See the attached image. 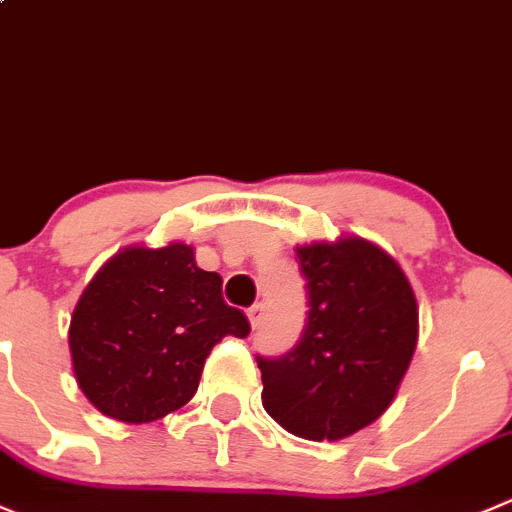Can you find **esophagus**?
Here are the masks:
<instances>
[{
    "label": "esophagus",
    "mask_w": 512,
    "mask_h": 512,
    "mask_svg": "<svg viewBox=\"0 0 512 512\" xmlns=\"http://www.w3.org/2000/svg\"><path fill=\"white\" fill-rule=\"evenodd\" d=\"M247 317H250L252 330H260L262 320H265V305H262V302H257V305H252L250 310H247Z\"/></svg>",
    "instance_id": "obj_1"
}]
</instances>
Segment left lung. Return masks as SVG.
I'll return each instance as SVG.
<instances>
[{
    "label": "left lung",
    "mask_w": 512,
    "mask_h": 512,
    "mask_svg": "<svg viewBox=\"0 0 512 512\" xmlns=\"http://www.w3.org/2000/svg\"><path fill=\"white\" fill-rule=\"evenodd\" d=\"M307 320L280 357H257L262 405L287 433L342 440L393 403L418 342V302L398 262L362 237L297 247Z\"/></svg>",
    "instance_id": "1"
}]
</instances>
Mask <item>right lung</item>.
<instances>
[{"instance_id": "right-lung-1", "label": "right lung", "mask_w": 512, "mask_h": 512, "mask_svg": "<svg viewBox=\"0 0 512 512\" xmlns=\"http://www.w3.org/2000/svg\"><path fill=\"white\" fill-rule=\"evenodd\" d=\"M247 337L245 312L222 300V277L182 242L117 252L69 322L74 377L89 403L122 423H152L192 400L212 347Z\"/></svg>"}]
</instances>
